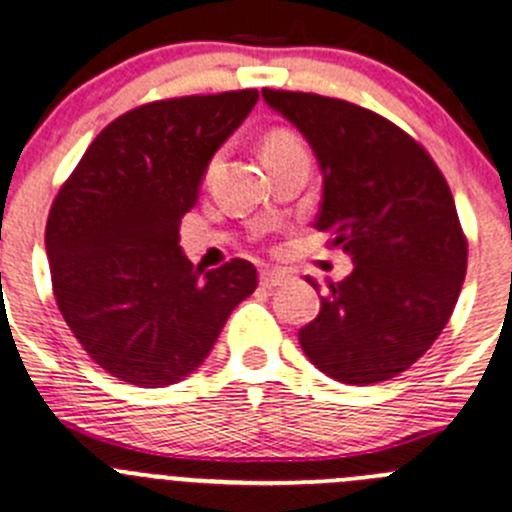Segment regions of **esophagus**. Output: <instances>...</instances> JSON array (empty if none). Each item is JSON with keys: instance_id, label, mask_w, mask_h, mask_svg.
<instances>
[{"instance_id": "34e87169", "label": "esophagus", "mask_w": 512, "mask_h": 512, "mask_svg": "<svg viewBox=\"0 0 512 512\" xmlns=\"http://www.w3.org/2000/svg\"><path fill=\"white\" fill-rule=\"evenodd\" d=\"M286 279H289V276H286L284 271H279V269L261 271V286H266V289H276V286L284 284Z\"/></svg>"}]
</instances>
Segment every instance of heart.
Segmentation results:
<instances>
[{"label":"heart","mask_w":512,"mask_h":512,"mask_svg":"<svg viewBox=\"0 0 512 512\" xmlns=\"http://www.w3.org/2000/svg\"><path fill=\"white\" fill-rule=\"evenodd\" d=\"M296 150H304L301 140L296 138L289 130H271V133L264 135L261 140V155H264V163L276 158H284V155L296 153Z\"/></svg>","instance_id":"1"}]
</instances>
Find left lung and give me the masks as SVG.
Returning a JSON list of instances; mask_svg holds the SVG:
<instances>
[{"label": "left lung", "mask_w": 512, "mask_h": 512, "mask_svg": "<svg viewBox=\"0 0 512 512\" xmlns=\"http://www.w3.org/2000/svg\"><path fill=\"white\" fill-rule=\"evenodd\" d=\"M261 95L314 150L324 180L314 228L354 264L347 279L329 281L301 349L337 382L397 377L440 337L465 281L450 186L420 143L372 110L311 92Z\"/></svg>", "instance_id": "8db88e82"}]
</instances>
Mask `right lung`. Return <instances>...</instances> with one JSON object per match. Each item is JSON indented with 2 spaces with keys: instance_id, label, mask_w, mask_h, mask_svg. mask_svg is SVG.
<instances>
[{
  "instance_id": "right-lung-1",
  "label": "right lung",
  "mask_w": 512,
  "mask_h": 512,
  "mask_svg": "<svg viewBox=\"0 0 512 512\" xmlns=\"http://www.w3.org/2000/svg\"><path fill=\"white\" fill-rule=\"evenodd\" d=\"M259 102L256 90L173 97L120 115L90 143L52 203V289L77 342L105 372L168 387L196 372L259 276L216 271L178 246L216 150Z\"/></svg>"
}]
</instances>
